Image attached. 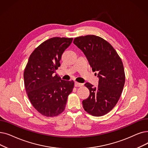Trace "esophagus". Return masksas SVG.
<instances>
[{"mask_svg":"<svg viewBox=\"0 0 148 148\" xmlns=\"http://www.w3.org/2000/svg\"><path fill=\"white\" fill-rule=\"evenodd\" d=\"M74 85H75V86H76V87H79V86H82V83H80L75 82V83H74Z\"/></svg>","mask_w":148,"mask_h":148,"instance_id":"1","label":"esophagus"}]
</instances>
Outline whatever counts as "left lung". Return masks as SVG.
Returning a JSON list of instances; mask_svg holds the SVG:
<instances>
[{
  "label": "left lung",
  "mask_w": 148,
  "mask_h": 148,
  "mask_svg": "<svg viewBox=\"0 0 148 148\" xmlns=\"http://www.w3.org/2000/svg\"><path fill=\"white\" fill-rule=\"evenodd\" d=\"M73 43L84 53L99 78L97 86L89 83L85 84L89 95L82 101L83 107L93 116L104 115L117 104L123 91L125 81L123 63L111 45L99 36L78 37Z\"/></svg>",
  "instance_id": "left-lung-1"
}]
</instances>
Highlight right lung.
<instances>
[{
  "label": "right lung",
  "instance_id": "add662e5",
  "mask_svg": "<svg viewBox=\"0 0 148 148\" xmlns=\"http://www.w3.org/2000/svg\"><path fill=\"white\" fill-rule=\"evenodd\" d=\"M73 38L53 37L45 41L30 55L24 71L25 87L31 104L46 117H54L65 108L74 82L62 80L56 70Z\"/></svg>",
  "mask_w": 148,
  "mask_h": 148
}]
</instances>
